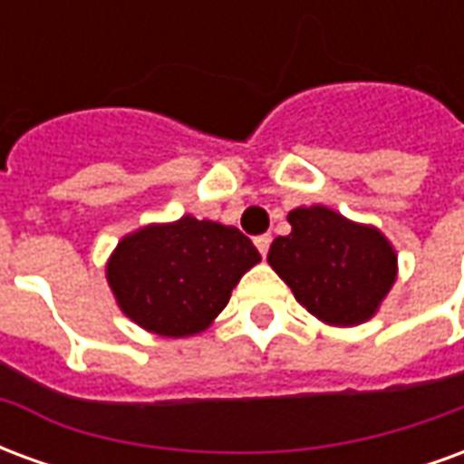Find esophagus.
Segmentation results:
<instances>
[{
  "label": "esophagus",
  "mask_w": 464,
  "mask_h": 464,
  "mask_svg": "<svg viewBox=\"0 0 464 464\" xmlns=\"http://www.w3.org/2000/svg\"><path fill=\"white\" fill-rule=\"evenodd\" d=\"M256 248H258L263 258H266V256H268V248H271V236H268V233H263V236H256Z\"/></svg>",
  "instance_id": "1"
}]
</instances>
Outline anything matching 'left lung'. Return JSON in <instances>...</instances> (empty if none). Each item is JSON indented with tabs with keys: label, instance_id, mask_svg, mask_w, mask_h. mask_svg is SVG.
Here are the masks:
<instances>
[{
	"label": "left lung",
	"instance_id": "obj_1",
	"mask_svg": "<svg viewBox=\"0 0 464 464\" xmlns=\"http://www.w3.org/2000/svg\"><path fill=\"white\" fill-rule=\"evenodd\" d=\"M291 233L271 243L268 263L295 301L333 328L368 323L398 281V251L388 236L328 206L288 213Z\"/></svg>",
	"mask_w": 464,
	"mask_h": 464
}]
</instances>
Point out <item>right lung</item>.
<instances>
[{"label": "right lung", "mask_w": 464, "mask_h": 464, "mask_svg": "<svg viewBox=\"0 0 464 464\" xmlns=\"http://www.w3.org/2000/svg\"><path fill=\"white\" fill-rule=\"evenodd\" d=\"M261 261L236 226L181 216L126 233L106 261L121 313L161 338H191L231 301L243 273Z\"/></svg>", "instance_id": "add662e5"}]
</instances>
